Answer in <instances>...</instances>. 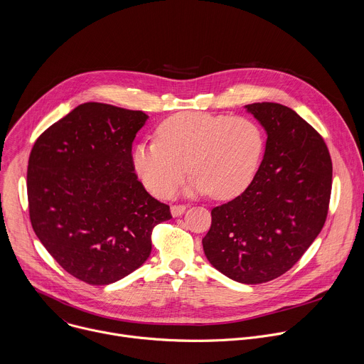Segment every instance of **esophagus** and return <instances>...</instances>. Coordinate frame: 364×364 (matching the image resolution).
Returning <instances> with one entry per match:
<instances>
[{
    "instance_id": "obj_1",
    "label": "esophagus",
    "mask_w": 364,
    "mask_h": 364,
    "mask_svg": "<svg viewBox=\"0 0 364 364\" xmlns=\"http://www.w3.org/2000/svg\"><path fill=\"white\" fill-rule=\"evenodd\" d=\"M170 210H171L173 218H178L186 212V205L184 204H174V205H171Z\"/></svg>"
}]
</instances>
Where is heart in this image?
Wrapping results in <instances>:
<instances>
[{
    "mask_svg": "<svg viewBox=\"0 0 364 364\" xmlns=\"http://www.w3.org/2000/svg\"><path fill=\"white\" fill-rule=\"evenodd\" d=\"M265 149V134L243 117L201 112L177 114L157 129V141L134 146V168L154 196L170 197L190 170L184 186L188 196L212 193L232 198L255 178Z\"/></svg>",
    "mask_w": 364,
    "mask_h": 364,
    "instance_id": "b5f03b06",
    "label": "heart"
}]
</instances>
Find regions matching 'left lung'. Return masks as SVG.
<instances>
[{"label":"left lung","instance_id":"1","mask_svg":"<svg viewBox=\"0 0 364 364\" xmlns=\"http://www.w3.org/2000/svg\"><path fill=\"white\" fill-rule=\"evenodd\" d=\"M245 108L268 135L264 160L240 196L212 210L203 250L228 278L262 284L291 269L321 232L333 166L321 135L291 108Z\"/></svg>","mask_w":364,"mask_h":364}]
</instances>
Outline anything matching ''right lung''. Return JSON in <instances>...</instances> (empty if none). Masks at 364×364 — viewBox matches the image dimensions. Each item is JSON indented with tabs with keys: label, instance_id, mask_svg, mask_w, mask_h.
I'll return each instance as SVG.
<instances>
[{
	"label": "right lung",
	"instance_id": "obj_1",
	"mask_svg": "<svg viewBox=\"0 0 364 364\" xmlns=\"http://www.w3.org/2000/svg\"><path fill=\"white\" fill-rule=\"evenodd\" d=\"M146 119L142 111L86 102L30 152L31 226L55 261L86 284L108 285L138 269L154 226L171 219L135 174L132 142Z\"/></svg>",
	"mask_w": 364,
	"mask_h": 364
}]
</instances>
